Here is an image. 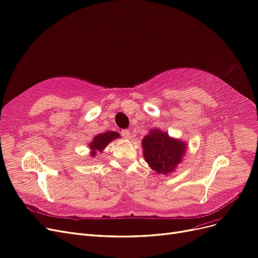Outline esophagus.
<instances>
[{"mask_svg":"<svg viewBox=\"0 0 258 258\" xmlns=\"http://www.w3.org/2000/svg\"><path fill=\"white\" fill-rule=\"evenodd\" d=\"M121 133H122V136L124 138H130L131 137V132L128 130H122Z\"/></svg>","mask_w":258,"mask_h":258,"instance_id":"esophagus-1","label":"esophagus"}]
</instances>
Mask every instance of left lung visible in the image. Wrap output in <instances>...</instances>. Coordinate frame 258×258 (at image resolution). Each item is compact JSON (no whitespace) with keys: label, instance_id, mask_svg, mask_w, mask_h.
<instances>
[{"label":"left lung","instance_id":"left-lung-1","mask_svg":"<svg viewBox=\"0 0 258 258\" xmlns=\"http://www.w3.org/2000/svg\"><path fill=\"white\" fill-rule=\"evenodd\" d=\"M146 162L157 173L167 174L176 169L185 153V145L180 140L172 139L167 133L153 130L145 136L141 143Z\"/></svg>","mask_w":258,"mask_h":258}]
</instances>
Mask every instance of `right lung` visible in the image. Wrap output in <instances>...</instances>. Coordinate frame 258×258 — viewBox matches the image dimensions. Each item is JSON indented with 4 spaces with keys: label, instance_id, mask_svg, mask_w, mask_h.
Here are the masks:
<instances>
[{
    "label": "right lung",
    "instance_id": "obj_1",
    "mask_svg": "<svg viewBox=\"0 0 258 258\" xmlns=\"http://www.w3.org/2000/svg\"><path fill=\"white\" fill-rule=\"evenodd\" d=\"M119 134L117 132H106L105 134H99L93 138V140L91 141V144L89 145V148L92 151V154L91 156H96V152H102L104 150V148L110 143L111 140L118 138Z\"/></svg>",
    "mask_w": 258,
    "mask_h": 258
}]
</instances>
